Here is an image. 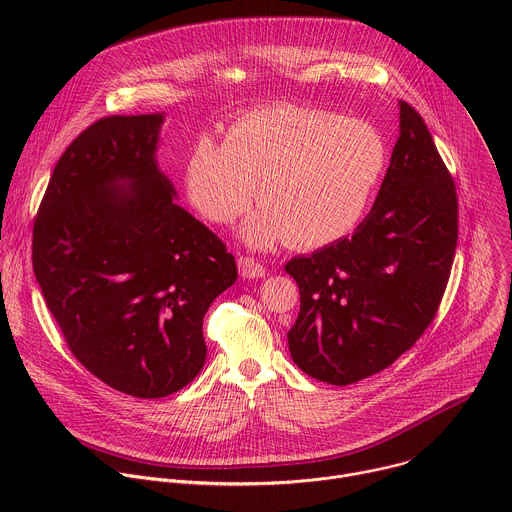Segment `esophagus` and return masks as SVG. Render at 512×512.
I'll return each instance as SVG.
<instances>
[{
	"mask_svg": "<svg viewBox=\"0 0 512 512\" xmlns=\"http://www.w3.org/2000/svg\"><path fill=\"white\" fill-rule=\"evenodd\" d=\"M237 267H239L241 277H245V279L265 277V273H267V269L259 261H255L253 257H239L237 259Z\"/></svg>",
	"mask_w": 512,
	"mask_h": 512,
	"instance_id": "obj_1",
	"label": "esophagus"
}]
</instances>
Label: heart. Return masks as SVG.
Instances as JSON below:
<instances>
[{
    "mask_svg": "<svg viewBox=\"0 0 512 512\" xmlns=\"http://www.w3.org/2000/svg\"><path fill=\"white\" fill-rule=\"evenodd\" d=\"M383 133L334 111L273 105L241 115L223 145L202 137L190 152L184 184L194 208L231 225L255 200L243 227L251 247L283 239L312 249L346 237L367 212L387 170Z\"/></svg>",
    "mask_w": 512,
    "mask_h": 512,
    "instance_id": "obj_1",
    "label": "heart"
}]
</instances>
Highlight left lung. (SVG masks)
Masks as SVG:
<instances>
[{"label": "left lung", "instance_id": "8db88e82", "mask_svg": "<svg viewBox=\"0 0 512 512\" xmlns=\"http://www.w3.org/2000/svg\"><path fill=\"white\" fill-rule=\"evenodd\" d=\"M399 107V139L367 218L352 237L285 265L300 287L291 358L338 387L391 367L417 342L454 263V180L421 115L405 101Z\"/></svg>", "mask_w": 512, "mask_h": 512}]
</instances>
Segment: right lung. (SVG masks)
<instances>
[{
    "instance_id": "1",
    "label": "right lung",
    "mask_w": 512,
    "mask_h": 512,
    "mask_svg": "<svg viewBox=\"0 0 512 512\" xmlns=\"http://www.w3.org/2000/svg\"><path fill=\"white\" fill-rule=\"evenodd\" d=\"M164 113L113 115L60 156L34 218L32 265L70 352L105 385L168 397L202 369V320L235 257L176 204L156 150Z\"/></svg>"
}]
</instances>
